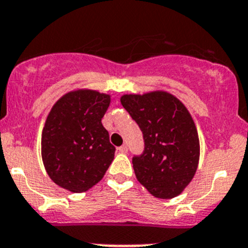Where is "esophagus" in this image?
<instances>
[{
    "instance_id": "esophagus-1",
    "label": "esophagus",
    "mask_w": 248,
    "mask_h": 248,
    "mask_svg": "<svg viewBox=\"0 0 248 248\" xmlns=\"http://www.w3.org/2000/svg\"><path fill=\"white\" fill-rule=\"evenodd\" d=\"M118 151L121 152V153H127V147L125 146V144H123V146H121L118 148Z\"/></svg>"
}]
</instances>
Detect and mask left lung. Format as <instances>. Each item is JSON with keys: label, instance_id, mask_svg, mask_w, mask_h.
Wrapping results in <instances>:
<instances>
[{"label": "left lung", "instance_id": "8db88e82", "mask_svg": "<svg viewBox=\"0 0 248 248\" xmlns=\"http://www.w3.org/2000/svg\"><path fill=\"white\" fill-rule=\"evenodd\" d=\"M121 102L143 135V152L132 158L139 182L159 199L180 195L194 177L200 154L188 109L165 92L123 95Z\"/></svg>", "mask_w": 248, "mask_h": 248}]
</instances>
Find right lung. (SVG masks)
<instances>
[{
    "label": "right lung",
    "instance_id": "obj_1",
    "mask_svg": "<svg viewBox=\"0 0 248 248\" xmlns=\"http://www.w3.org/2000/svg\"><path fill=\"white\" fill-rule=\"evenodd\" d=\"M109 95L76 90L53 106L42 131V159L61 188L82 193L96 185L114 159L116 147L101 123Z\"/></svg>",
    "mask_w": 248,
    "mask_h": 248
}]
</instances>
